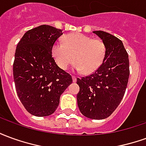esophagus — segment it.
Returning <instances> with one entry per match:
<instances>
[{
	"mask_svg": "<svg viewBox=\"0 0 146 146\" xmlns=\"http://www.w3.org/2000/svg\"><path fill=\"white\" fill-rule=\"evenodd\" d=\"M72 77H73V82H74V83L76 82V80H77V79H76V76H73Z\"/></svg>",
	"mask_w": 146,
	"mask_h": 146,
	"instance_id": "34e87169",
	"label": "esophagus"
}]
</instances>
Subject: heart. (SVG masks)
<instances>
[{
  "label": "heart",
  "instance_id": "heart-1",
  "mask_svg": "<svg viewBox=\"0 0 146 146\" xmlns=\"http://www.w3.org/2000/svg\"><path fill=\"white\" fill-rule=\"evenodd\" d=\"M106 45L100 39L83 33H70L62 42L52 46L51 54L55 63L61 70H66L75 62V69L91 74L98 70L106 56Z\"/></svg>",
  "mask_w": 146,
  "mask_h": 146
}]
</instances>
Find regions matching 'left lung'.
Listing matches in <instances>:
<instances>
[{
	"label": "left lung",
	"instance_id": "left-lung-1",
	"mask_svg": "<svg viewBox=\"0 0 146 146\" xmlns=\"http://www.w3.org/2000/svg\"><path fill=\"white\" fill-rule=\"evenodd\" d=\"M106 45L102 66L89 76L77 78V105L83 115L93 119H106L118 107L128 83L129 58L122 41L109 33L94 31Z\"/></svg>",
	"mask_w": 146,
	"mask_h": 146
}]
</instances>
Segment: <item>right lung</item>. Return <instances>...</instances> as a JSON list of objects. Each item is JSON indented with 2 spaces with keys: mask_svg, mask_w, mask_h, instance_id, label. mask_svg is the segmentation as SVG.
I'll return each instance as SVG.
<instances>
[{
  "mask_svg": "<svg viewBox=\"0 0 146 146\" xmlns=\"http://www.w3.org/2000/svg\"><path fill=\"white\" fill-rule=\"evenodd\" d=\"M62 30L42 25L25 33L15 53L13 77L24 108L36 116L56 110L60 95L73 82L72 76L58 66L51 54Z\"/></svg>",
  "mask_w": 146,
  "mask_h": 146,
  "instance_id": "add662e5",
  "label": "right lung"
}]
</instances>
